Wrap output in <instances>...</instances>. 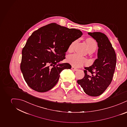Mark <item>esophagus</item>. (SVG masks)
I'll return each instance as SVG.
<instances>
[{"instance_id":"34e87169","label":"esophagus","mask_w":127,"mask_h":127,"mask_svg":"<svg viewBox=\"0 0 127 127\" xmlns=\"http://www.w3.org/2000/svg\"><path fill=\"white\" fill-rule=\"evenodd\" d=\"M71 69H72V70H75V71L77 70V69H76V68H75V67H71Z\"/></svg>"}]
</instances>
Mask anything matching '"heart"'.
Wrapping results in <instances>:
<instances>
[{"label": "heart", "instance_id": "obj_1", "mask_svg": "<svg viewBox=\"0 0 127 127\" xmlns=\"http://www.w3.org/2000/svg\"><path fill=\"white\" fill-rule=\"evenodd\" d=\"M86 41L89 51L91 50H96L97 44L94 39L89 37L86 39ZM75 42L76 41H74L70 44L69 47V51L72 50L73 45ZM67 61L72 66L75 67H80L84 65L87 64L88 63L87 59L76 54H74L69 56L67 57Z\"/></svg>", "mask_w": 127, "mask_h": 127}]
</instances>
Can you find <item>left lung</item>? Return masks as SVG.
Listing matches in <instances>:
<instances>
[{"label":"left lung","mask_w":127,"mask_h":127,"mask_svg":"<svg viewBox=\"0 0 127 127\" xmlns=\"http://www.w3.org/2000/svg\"><path fill=\"white\" fill-rule=\"evenodd\" d=\"M88 34L97 42V58L91 66L85 68L84 77L77 82L87 95L97 96L104 92L113 80L116 56L112 44L104 33L94 32Z\"/></svg>","instance_id":"obj_1"}]
</instances>
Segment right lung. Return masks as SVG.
Masks as SVG:
<instances>
[{"label": "right lung", "mask_w": 127, "mask_h": 127, "mask_svg": "<svg viewBox=\"0 0 127 127\" xmlns=\"http://www.w3.org/2000/svg\"><path fill=\"white\" fill-rule=\"evenodd\" d=\"M83 34L81 31L53 23L34 31L22 51L20 69L32 90L43 93L57 84L60 73L70 69V64H57L65 58L70 44ZM52 66V67H50Z\"/></svg>", "instance_id": "1"}]
</instances>
